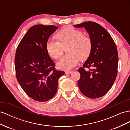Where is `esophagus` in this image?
I'll use <instances>...</instances> for the list:
<instances>
[{
    "label": "esophagus",
    "mask_w": 130,
    "mask_h": 130,
    "mask_svg": "<svg viewBox=\"0 0 130 130\" xmlns=\"http://www.w3.org/2000/svg\"><path fill=\"white\" fill-rule=\"evenodd\" d=\"M72 73V71H65V74H66V75H70V74H71Z\"/></svg>",
    "instance_id": "1"
}]
</instances>
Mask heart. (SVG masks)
<instances>
[{
    "instance_id": "b5f03b06",
    "label": "heart",
    "mask_w": 130,
    "mask_h": 130,
    "mask_svg": "<svg viewBox=\"0 0 130 130\" xmlns=\"http://www.w3.org/2000/svg\"><path fill=\"white\" fill-rule=\"evenodd\" d=\"M58 41L50 39L46 44L47 52L54 59L60 58L65 49L68 55L62 57L57 63V67L61 70H70L78 64L80 60H86L92 50V41L84 33L72 28L63 29L57 34Z\"/></svg>"
}]
</instances>
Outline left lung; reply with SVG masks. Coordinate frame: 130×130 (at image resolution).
Instances as JSON below:
<instances>
[{"mask_svg":"<svg viewBox=\"0 0 130 130\" xmlns=\"http://www.w3.org/2000/svg\"><path fill=\"white\" fill-rule=\"evenodd\" d=\"M84 28L92 41L91 53L78 71L80 77L78 86L87 97L96 99L106 94L112 88L118 73V54L112 36L101 25L85 22L74 25ZM85 67H92L86 71Z\"/></svg>","mask_w":130,"mask_h":130,"instance_id":"left-lung-1","label":"left lung"}]
</instances>
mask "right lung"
<instances>
[{
    "instance_id": "add662e5",
    "label": "right lung",
    "mask_w": 130,
    "mask_h": 130,
    "mask_svg": "<svg viewBox=\"0 0 130 130\" xmlns=\"http://www.w3.org/2000/svg\"><path fill=\"white\" fill-rule=\"evenodd\" d=\"M54 25L38 24L29 29L17 47L14 58L18 82L30 98L39 102L52 98L64 71L55 70L46 44L57 30Z\"/></svg>"
}]
</instances>
